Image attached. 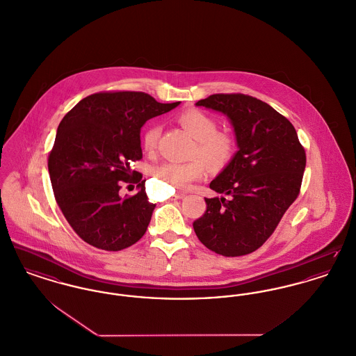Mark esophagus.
I'll return each mask as SVG.
<instances>
[{"label":"esophagus","mask_w":356,"mask_h":356,"mask_svg":"<svg viewBox=\"0 0 356 356\" xmlns=\"http://www.w3.org/2000/svg\"><path fill=\"white\" fill-rule=\"evenodd\" d=\"M186 195H187L186 192H177L172 199H175V200H177V199H183Z\"/></svg>","instance_id":"obj_1"}]
</instances>
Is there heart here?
I'll return each instance as SVG.
<instances>
[{"instance_id":"b5f03b06","label":"heart","mask_w":356,"mask_h":356,"mask_svg":"<svg viewBox=\"0 0 356 356\" xmlns=\"http://www.w3.org/2000/svg\"><path fill=\"white\" fill-rule=\"evenodd\" d=\"M179 124L196 140V145L187 163H165L154 168V177L179 191L188 189L193 181L204 177L207 165L222 169L229 165L235 154V141L230 134L218 131L216 121L209 114L189 108L177 117ZM160 126L150 124L143 134V147L147 153H153L160 137Z\"/></svg>"}]
</instances>
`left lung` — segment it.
<instances>
[{
  "mask_svg": "<svg viewBox=\"0 0 356 356\" xmlns=\"http://www.w3.org/2000/svg\"><path fill=\"white\" fill-rule=\"evenodd\" d=\"M226 114L238 152L209 184L218 193L193 222L199 241L225 257L261 248L297 199L307 156L294 126L272 106L245 94H213L196 102Z\"/></svg>",
  "mask_w": 356,
  "mask_h": 356,
  "instance_id": "left-lung-1",
  "label": "left lung"
}]
</instances>
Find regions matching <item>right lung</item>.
Returning a JSON list of instances; mask_svg holds the SVG:
<instances>
[{"mask_svg": "<svg viewBox=\"0 0 356 356\" xmlns=\"http://www.w3.org/2000/svg\"><path fill=\"white\" fill-rule=\"evenodd\" d=\"M179 105L140 91H104L64 115L48 170L58 206L84 242L120 251L144 236L156 204L147 202L145 180L130 164L143 159L144 124ZM122 182L137 184L139 192L122 198Z\"/></svg>", "mask_w": 356, "mask_h": 356, "instance_id": "right-lung-1", "label": "right lung"}]
</instances>
